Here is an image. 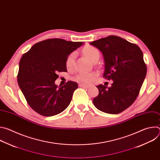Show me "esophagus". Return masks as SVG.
<instances>
[{
  "mask_svg": "<svg viewBox=\"0 0 160 160\" xmlns=\"http://www.w3.org/2000/svg\"><path fill=\"white\" fill-rule=\"evenodd\" d=\"M79 87H86V88H89L90 87V86H88L87 85H85V84H83V83H80Z\"/></svg>",
  "mask_w": 160,
  "mask_h": 160,
  "instance_id": "34e87169",
  "label": "esophagus"
}]
</instances>
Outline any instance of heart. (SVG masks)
I'll return each instance as SVG.
<instances>
[{
  "label": "heart",
  "instance_id": "1",
  "mask_svg": "<svg viewBox=\"0 0 160 160\" xmlns=\"http://www.w3.org/2000/svg\"><path fill=\"white\" fill-rule=\"evenodd\" d=\"M83 53L86 57H87L91 61L94 62L96 59H99L100 53L99 50L92 45H87L83 49ZM75 52H73L68 55L65 61L66 67L68 70H72L75 65ZM97 76V73L95 72L91 73H80L75 77L76 81L82 83H90L92 82L95 77Z\"/></svg>",
  "mask_w": 160,
  "mask_h": 160
}]
</instances>
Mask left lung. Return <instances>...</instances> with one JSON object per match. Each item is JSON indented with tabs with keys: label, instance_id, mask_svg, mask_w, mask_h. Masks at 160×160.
Wrapping results in <instances>:
<instances>
[{
	"label": "left lung",
	"instance_id": "left-lung-1",
	"mask_svg": "<svg viewBox=\"0 0 160 160\" xmlns=\"http://www.w3.org/2000/svg\"><path fill=\"white\" fill-rule=\"evenodd\" d=\"M102 53L105 62L103 77L112 80L111 87L97 86L99 95L94 106L109 114H118L138 98L147 72L143 53L138 45L120 37L110 35L92 42Z\"/></svg>",
	"mask_w": 160,
	"mask_h": 160
}]
</instances>
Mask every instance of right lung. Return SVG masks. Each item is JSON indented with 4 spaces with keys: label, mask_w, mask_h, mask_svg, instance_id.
Returning <instances> with one entry per match:
<instances>
[{
    "label": "right lung",
    "mask_w": 160,
    "mask_h": 160,
    "mask_svg": "<svg viewBox=\"0 0 160 160\" xmlns=\"http://www.w3.org/2000/svg\"><path fill=\"white\" fill-rule=\"evenodd\" d=\"M82 44L50 38L35 43L22 56L18 83L29 106L40 115H56L69 106L77 83L68 81L58 87L54 82L58 72H67V56Z\"/></svg>",
    "instance_id": "add662e5"
}]
</instances>
